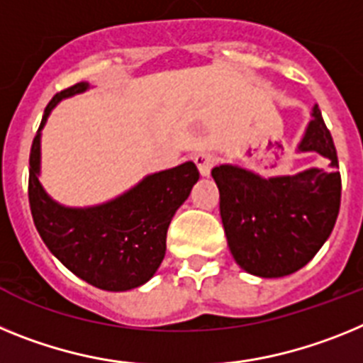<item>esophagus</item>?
Masks as SVG:
<instances>
[{
    "instance_id": "obj_1",
    "label": "esophagus",
    "mask_w": 363,
    "mask_h": 363,
    "mask_svg": "<svg viewBox=\"0 0 363 363\" xmlns=\"http://www.w3.org/2000/svg\"><path fill=\"white\" fill-rule=\"evenodd\" d=\"M194 162L197 164L201 175H203V177H208L210 172H212L213 164H216V159H213V155L206 153V151H199V153H195L194 155Z\"/></svg>"
}]
</instances>
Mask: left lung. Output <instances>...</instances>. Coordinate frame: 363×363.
<instances>
[{
	"label": "left lung",
	"mask_w": 363,
	"mask_h": 363,
	"mask_svg": "<svg viewBox=\"0 0 363 363\" xmlns=\"http://www.w3.org/2000/svg\"><path fill=\"white\" fill-rule=\"evenodd\" d=\"M299 151H316L329 169L263 179L248 169L220 164L212 169L230 252L242 270L283 277L316 256L340 212L342 177L333 137L318 106Z\"/></svg>",
	"instance_id": "1"
}]
</instances>
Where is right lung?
I'll return each mask as SVG.
<instances>
[{
	"label": "right lung",
	"instance_id": "right-lung-1",
	"mask_svg": "<svg viewBox=\"0 0 363 363\" xmlns=\"http://www.w3.org/2000/svg\"><path fill=\"white\" fill-rule=\"evenodd\" d=\"M80 82L60 91L43 113L40 129L62 99L84 93ZM40 129L29 159V203L38 234L52 254L80 279L102 291L121 292L153 277L166 254V234L177 208L199 181L194 162L147 175L124 195L91 208H67L42 188Z\"/></svg>",
	"mask_w": 363,
	"mask_h": 363
}]
</instances>
